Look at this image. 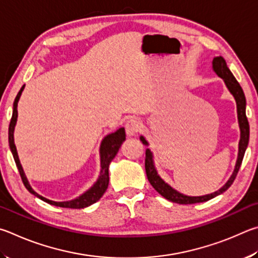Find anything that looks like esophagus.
Segmentation results:
<instances>
[{
  "label": "esophagus",
  "instance_id": "1",
  "mask_svg": "<svg viewBox=\"0 0 258 258\" xmlns=\"http://www.w3.org/2000/svg\"><path fill=\"white\" fill-rule=\"evenodd\" d=\"M124 128L128 136H136L141 132V123H139L137 119H130L126 121Z\"/></svg>",
  "mask_w": 258,
  "mask_h": 258
}]
</instances>
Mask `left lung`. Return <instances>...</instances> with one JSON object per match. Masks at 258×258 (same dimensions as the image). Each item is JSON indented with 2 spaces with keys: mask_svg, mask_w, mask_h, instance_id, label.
I'll use <instances>...</instances> for the list:
<instances>
[{
  "mask_svg": "<svg viewBox=\"0 0 258 258\" xmlns=\"http://www.w3.org/2000/svg\"><path fill=\"white\" fill-rule=\"evenodd\" d=\"M213 69L218 74L221 78L224 80L225 85L229 88L230 92L236 98L237 102V112H238V121H239V126H240V142H239V153H238V160L236 168H234L233 173L231 178L229 179V181L224 184V186L220 189V190L215 191L213 194H210V195L205 196H200V197H190L182 195V194L178 192L177 190L171 188L168 183H165L163 180L160 178V175L157 174L154 163H153V157L151 151L146 150L145 152V170L147 174V179L150 183L153 186V188L160 194L161 196H163L166 200L173 203H178V204L187 205V204H196V203H203L212 200V198L216 197L220 194L224 192L227 189L231 186L233 183L234 179H236L238 171L240 169L241 162L243 159V155H245V151L248 145V141H249V123H248L247 116H246V97L245 94H243V90L241 86L239 85L237 79L234 78L232 72L225 63V60L222 56H216L213 60ZM141 141L143 144L147 145V142L144 139V137H141Z\"/></svg>",
  "mask_w": 258,
  "mask_h": 258,
  "instance_id": "obj_1",
  "label": "left lung"
}]
</instances>
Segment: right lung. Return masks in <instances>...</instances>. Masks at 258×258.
I'll use <instances>...</instances> for the list:
<instances>
[{
	"mask_svg": "<svg viewBox=\"0 0 258 258\" xmlns=\"http://www.w3.org/2000/svg\"><path fill=\"white\" fill-rule=\"evenodd\" d=\"M24 87L25 86H22L15 99V103H13V113H12V117L10 121V125H9V144H10V148H11V152L13 154V159H15L17 168H18V170H19L21 180H22V182H24L25 187L27 188V190L33 194V195H35L36 197H38L39 200L48 203V204L54 205V206H58V207H67V209H84V207L90 206L92 204H94V203H96L99 198L103 196V194L105 192V190L107 189L108 180H110V177H108V165H110L111 161L114 159V156L116 155L117 151H119L121 144L125 141L124 129L120 128L114 134L108 135V136L104 138V141L102 142V145H101V166H102L101 175H99L97 182L95 183L88 191H86L84 195H81L80 197L76 198V200L70 201V202L58 203V202H53V201L46 200V198H44L40 195H38L37 192H35L33 189H31V187L29 186V183H28V181H27V179L25 177L24 170H22V168H21L19 159H18L17 148L15 145V141H13V130H15V125H16L17 117H18L17 105H18V101H19L21 92L24 90Z\"/></svg>",
	"mask_w": 258,
	"mask_h": 258,
	"instance_id": "right-lung-1",
	"label": "right lung"
}]
</instances>
